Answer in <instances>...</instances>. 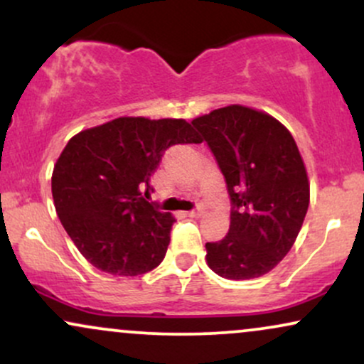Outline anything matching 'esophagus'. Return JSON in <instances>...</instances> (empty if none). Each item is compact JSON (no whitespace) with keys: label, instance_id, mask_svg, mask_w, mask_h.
<instances>
[{"label":"esophagus","instance_id":"esophagus-1","mask_svg":"<svg viewBox=\"0 0 364 364\" xmlns=\"http://www.w3.org/2000/svg\"><path fill=\"white\" fill-rule=\"evenodd\" d=\"M202 214H203V208H195V210L186 212L188 217H200Z\"/></svg>","mask_w":364,"mask_h":364}]
</instances>
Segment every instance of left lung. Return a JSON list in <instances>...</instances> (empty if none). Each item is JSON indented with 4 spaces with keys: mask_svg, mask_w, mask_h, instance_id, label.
Segmentation results:
<instances>
[{
    "mask_svg": "<svg viewBox=\"0 0 364 364\" xmlns=\"http://www.w3.org/2000/svg\"><path fill=\"white\" fill-rule=\"evenodd\" d=\"M191 124L214 154L231 198L229 232L205 245L208 267L232 281L260 277L292 248L310 205L298 145L272 116L237 104Z\"/></svg>",
    "mask_w": 364,
    "mask_h": 364,
    "instance_id": "8db88e82",
    "label": "left lung"
}]
</instances>
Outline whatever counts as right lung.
<instances>
[{
	"mask_svg": "<svg viewBox=\"0 0 364 364\" xmlns=\"http://www.w3.org/2000/svg\"><path fill=\"white\" fill-rule=\"evenodd\" d=\"M200 141L185 119L118 118L66 144L53 171L54 207L92 265L132 277L164 260L174 219L147 200L150 176L169 147Z\"/></svg>",
	"mask_w": 364,
	"mask_h": 364,
	"instance_id": "right-lung-1",
	"label": "right lung"
}]
</instances>
